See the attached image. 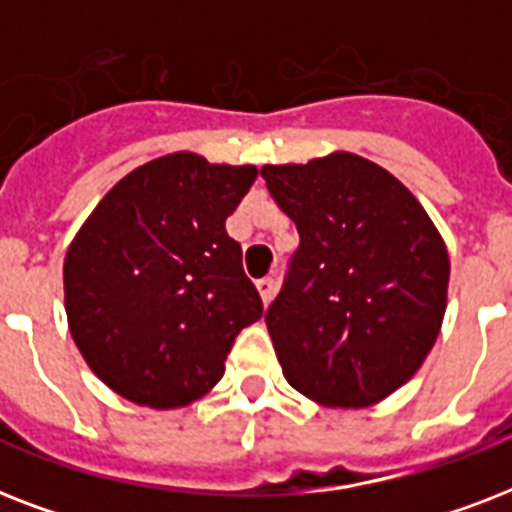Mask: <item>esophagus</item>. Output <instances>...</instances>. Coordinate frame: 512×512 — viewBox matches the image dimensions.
Instances as JSON below:
<instances>
[{
	"instance_id": "34e87169",
	"label": "esophagus",
	"mask_w": 512,
	"mask_h": 512,
	"mask_svg": "<svg viewBox=\"0 0 512 512\" xmlns=\"http://www.w3.org/2000/svg\"><path fill=\"white\" fill-rule=\"evenodd\" d=\"M257 292H260L263 305H268L273 300V295H276V281H273L271 276H265V279L257 281Z\"/></svg>"
}]
</instances>
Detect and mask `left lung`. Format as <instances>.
<instances>
[{"instance_id":"8db88e82","label":"left lung","mask_w":512,"mask_h":512,"mask_svg":"<svg viewBox=\"0 0 512 512\" xmlns=\"http://www.w3.org/2000/svg\"><path fill=\"white\" fill-rule=\"evenodd\" d=\"M260 175L300 233L265 313L284 377L321 406L377 404L412 380L441 332V233L414 193L364 156L335 151Z\"/></svg>"}]
</instances>
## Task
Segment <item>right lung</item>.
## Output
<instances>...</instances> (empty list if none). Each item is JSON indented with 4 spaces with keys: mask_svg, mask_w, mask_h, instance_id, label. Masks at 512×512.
<instances>
[{
    "mask_svg": "<svg viewBox=\"0 0 512 512\" xmlns=\"http://www.w3.org/2000/svg\"><path fill=\"white\" fill-rule=\"evenodd\" d=\"M257 177L191 151L124 175L63 263L68 329L87 366L132 404L177 409L215 388L241 329L263 316L225 233Z\"/></svg>",
    "mask_w": 512,
    "mask_h": 512,
    "instance_id": "right-lung-1",
    "label": "right lung"
}]
</instances>
